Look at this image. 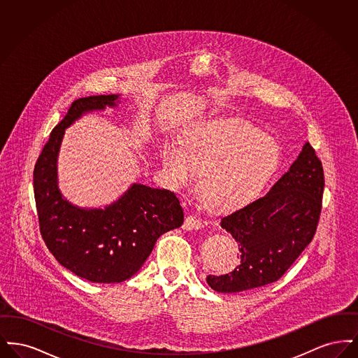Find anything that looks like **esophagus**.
I'll return each mask as SVG.
<instances>
[{"mask_svg": "<svg viewBox=\"0 0 358 358\" xmlns=\"http://www.w3.org/2000/svg\"><path fill=\"white\" fill-rule=\"evenodd\" d=\"M204 228V222L200 219H197L196 216H187L184 222V229L187 231H196V229H201Z\"/></svg>", "mask_w": 358, "mask_h": 358, "instance_id": "1", "label": "esophagus"}]
</instances>
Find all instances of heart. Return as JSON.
<instances>
[{
    "mask_svg": "<svg viewBox=\"0 0 358 358\" xmlns=\"http://www.w3.org/2000/svg\"><path fill=\"white\" fill-rule=\"evenodd\" d=\"M164 173L174 187H189L204 171L201 193L213 208L234 210L255 200L279 164L273 136L238 118H205L182 131L181 146L165 143Z\"/></svg>",
    "mask_w": 358,
    "mask_h": 358,
    "instance_id": "obj_1",
    "label": "heart"
}]
</instances>
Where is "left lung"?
I'll return each mask as SVG.
<instances>
[{"instance_id": "left-lung-1", "label": "left lung", "mask_w": 358, "mask_h": 358, "mask_svg": "<svg viewBox=\"0 0 358 358\" xmlns=\"http://www.w3.org/2000/svg\"><path fill=\"white\" fill-rule=\"evenodd\" d=\"M322 162L306 142L289 171L270 192L222 219L238 241L240 262L232 273L208 275L217 292H245L276 282L314 238L322 209Z\"/></svg>"}]
</instances>
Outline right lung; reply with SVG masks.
<instances>
[{
	"instance_id": "1",
	"label": "right lung",
	"mask_w": 358,
	"mask_h": 358,
	"mask_svg": "<svg viewBox=\"0 0 358 358\" xmlns=\"http://www.w3.org/2000/svg\"><path fill=\"white\" fill-rule=\"evenodd\" d=\"M120 95L76 99L37 158L34 189L43 240L55 259L92 283H120L136 275L157 238L178 228L184 212L168 189L133 184L115 203L85 209L69 203L57 187V154L64 130L85 113L115 107Z\"/></svg>"
}]
</instances>
